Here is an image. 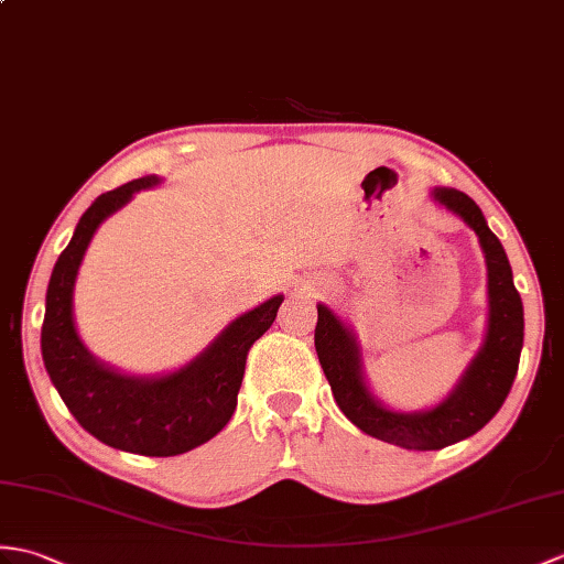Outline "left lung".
I'll list each match as a JSON object with an SVG mask.
<instances>
[{
	"instance_id": "8db88e82",
	"label": "left lung",
	"mask_w": 564,
	"mask_h": 564,
	"mask_svg": "<svg viewBox=\"0 0 564 564\" xmlns=\"http://www.w3.org/2000/svg\"><path fill=\"white\" fill-rule=\"evenodd\" d=\"M435 199L476 230L488 264V336L452 394L432 411H389L365 387L358 344L341 319L329 307L317 305V326H314L319 365L329 379L338 409L348 421L365 435L417 452L449 447L486 427L514 384L523 346V305L500 240L495 238L478 204L468 194L459 189H435Z\"/></svg>"
}]
</instances>
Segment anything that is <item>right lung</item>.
<instances>
[{"instance_id": "1", "label": "right lung", "mask_w": 564, "mask_h": 564, "mask_svg": "<svg viewBox=\"0 0 564 564\" xmlns=\"http://www.w3.org/2000/svg\"><path fill=\"white\" fill-rule=\"evenodd\" d=\"M147 175L100 194L78 220L52 269L41 350L52 384L78 425L108 447L141 456H175L216 437L238 405L247 352L276 319L283 295L245 312L199 358L165 377H127L100 365L74 329L72 293L78 264L100 223L132 194L155 185Z\"/></svg>"}]
</instances>
